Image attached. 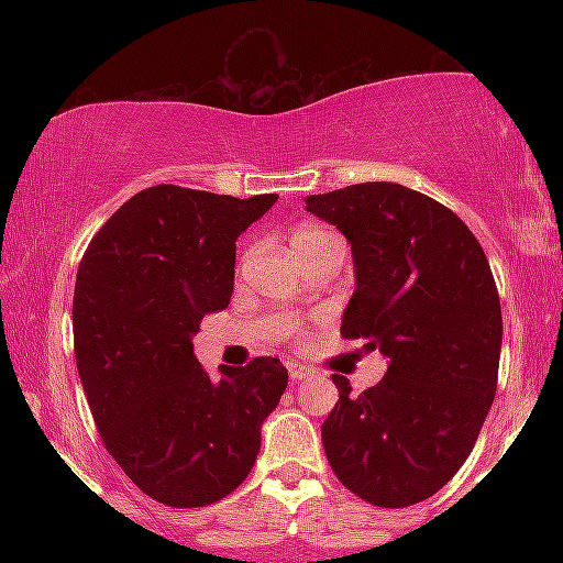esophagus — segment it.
<instances>
[{
  "label": "esophagus",
  "mask_w": 563,
  "mask_h": 563,
  "mask_svg": "<svg viewBox=\"0 0 563 563\" xmlns=\"http://www.w3.org/2000/svg\"><path fill=\"white\" fill-rule=\"evenodd\" d=\"M309 373H312V371H309L307 365H301V363H288V378H290V380L307 378Z\"/></svg>",
  "instance_id": "esophagus-1"
}]
</instances>
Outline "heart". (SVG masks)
<instances>
[{
  "label": "heart",
  "mask_w": 563,
  "mask_h": 563,
  "mask_svg": "<svg viewBox=\"0 0 563 563\" xmlns=\"http://www.w3.org/2000/svg\"><path fill=\"white\" fill-rule=\"evenodd\" d=\"M335 241H341V238L333 235V232L322 230V228H301L294 235V249H296V254H307V251L320 249V245L335 243Z\"/></svg>",
  "instance_id": "heart-1"
}]
</instances>
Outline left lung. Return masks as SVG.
Instances as JSON below:
<instances>
[{
  "instance_id": "8db88e82",
  "label": "left lung",
  "mask_w": 563,
  "mask_h": 563,
  "mask_svg": "<svg viewBox=\"0 0 563 563\" xmlns=\"http://www.w3.org/2000/svg\"><path fill=\"white\" fill-rule=\"evenodd\" d=\"M352 243L354 288L344 339L386 357V376L339 402L322 448L346 489L378 508H407L466 463L497 389L503 318L495 277L463 219L423 192L363 183L307 198Z\"/></svg>"
}]
</instances>
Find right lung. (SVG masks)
Masks as SVG:
<instances>
[{
    "label": "right lung",
    "mask_w": 563,
    "mask_h": 563,
    "mask_svg": "<svg viewBox=\"0 0 563 563\" xmlns=\"http://www.w3.org/2000/svg\"><path fill=\"white\" fill-rule=\"evenodd\" d=\"M275 200L147 187L81 256L74 352L84 394L113 461L164 506H211L241 487L288 386L275 357L222 367L214 380L192 354L203 314L230 303L238 235Z\"/></svg>",
    "instance_id": "right-lung-1"
}]
</instances>
